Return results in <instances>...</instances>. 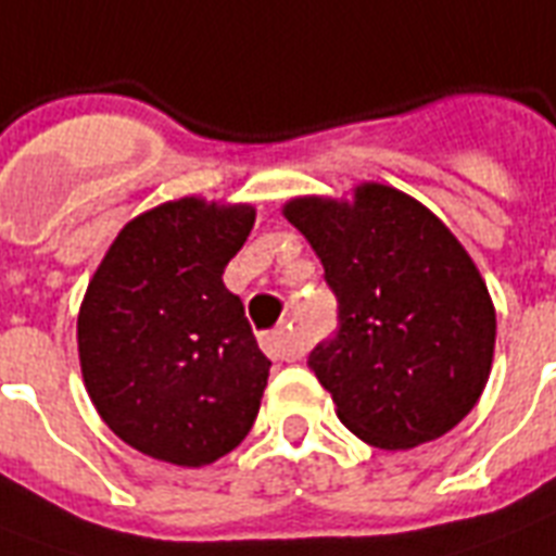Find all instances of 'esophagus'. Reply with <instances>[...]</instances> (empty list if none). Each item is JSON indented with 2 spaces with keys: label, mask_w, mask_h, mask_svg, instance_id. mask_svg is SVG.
<instances>
[{
  "label": "esophagus",
  "mask_w": 556,
  "mask_h": 556,
  "mask_svg": "<svg viewBox=\"0 0 556 556\" xmlns=\"http://www.w3.org/2000/svg\"><path fill=\"white\" fill-rule=\"evenodd\" d=\"M261 348H264V353L269 355V358H275V362H295V358L304 355L301 344L287 327L264 332V336H261Z\"/></svg>",
  "instance_id": "34e87169"
}]
</instances>
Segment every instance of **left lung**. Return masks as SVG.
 <instances>
[{"label": "left lung", "mask_w": 556, "mask_h": 556, "mask_svg": "<svg viewBox=\"0 0 556 556\" xmlns=\"http://www.w3.org/2000/svg\"><path fill=\"white\" fill-rule=\"evenodd\" d=\"M283 215L321 257L339 327L309 370L367 445L407 451L456 428L485 390L496 315L447 226L390 186L353 203L299 198Z\"/></svg>", "instance_id": "8db88e82"}]
</instances>
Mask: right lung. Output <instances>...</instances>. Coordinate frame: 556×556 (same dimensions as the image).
Returning a JSON list of instances; mask_svg holds the SVG:
<instances>
[{
    "mask_svg": "<svg viewBox=\"0 0 556 556\" xmlns=\"http://www.w3.org/2000/svg\"><path fill=\"white\" fill-rule=\"evenodd\" d=\"M252 224V206L163 203L117 235L88 283L83 379L102 421L140 454L198 468L255 425L273 362L224 287Z\"/></svg>",
    "mask_w": 556,
    "mask_h": 556,
    "instance_id": "obj_1",
    "label": "right lung"
}]
</instances>
